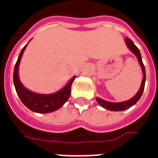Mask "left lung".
<instances>
[{"mask_svg": "<svg viewBox=\"0 0 158 158\" xmlns=\"http://www.w3.org/2000/svg\"><path fill=\"white\" fill-rule=\"evenodd\" d=\"M125 42H126V44H127V48L130 49L131 52L135 54V56L137 58L139 63H140V66H141L142 72H143V79H142L141 85H140V88L139 89V91L137 92V94L134 96L133 98H131V99L127 100V101L122 102H110L105 101V100L99 98H96V100L98 102L101 106H102L103 108L106 109V110H113V111H121V110H124L126 109H128L129 107H131L133 105H135L139 99L141 97L142 94H143V91H144V84H145V79H146V76H145V69H144V65L142 62V58L141 55H140V50L138 49V48L135 46L134 43L131 41L130 39L128 38H126L125 39Z\"/></svg>", "mask_w": 158, "mask_h": 158, "instance_id": "8db88e82", "label": "left lung"}]
</instances>
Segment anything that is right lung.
I'll return each instance as SVG.
<instances>
[{
	"mask_svg": "<svg viewBox=\"0 0 158 158\" xmlns=\"http://www.w3.org/2000/svg\"><path fill=\"white\" fill-rule=\"evenodd\" d=\"M27 44L25 45L18 56L14 71V84L18 97L28 109L37 113H50L58 110L67 102L71 94V86L76 76L73 77L60 90L51 94H40L27 89L21 83L18 77V67Z\"/></svg>",
	"mask_w": 158,
	"mask_h": 158,
	"instance_id": "add662e5",
	"label": "right lung"
}]
</instances>
